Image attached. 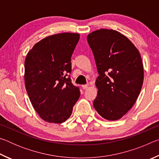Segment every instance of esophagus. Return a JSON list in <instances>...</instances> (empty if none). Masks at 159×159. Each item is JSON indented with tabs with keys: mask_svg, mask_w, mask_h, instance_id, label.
Segmentation results:
<instances>
[{
	"mask_svg": "<svg viewBox=\"0 0 159 159\" xmlns=\"http://www.w3.org/2000/svg\"><path fill=\"white\" fill-rule=\"evenodd\" d=\"M88 87V85H82V88H83V89H84V90L87 89Z\"/></svg>",
	"mask_w": 159,
	"mask_h": 159,
	"instance_id": "34e87169",
	"label": "esophagus"
}]
</instances>
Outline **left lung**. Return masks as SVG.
I'll return each mask as SVG.
<instances>
[{
    "mask_svg": "<svg viewBox=\"0 0 159 159\" xmlns=\"http://www.w3.org/2000/svg\"><path fill=\"white\" fill-rule=\"evenodd\" d=\"M99 76L93 106L102 117L116 120L134 105L144 80L143 64L138 50L127 37L112 29L88 34Z\"/></svg>",
    "mask_w": 159,
    "mask_h": 159,
    "instance_id": "obj_1",
    "label": "left lung"
}]
</instances>
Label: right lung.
Returning a JSON list of instances; mask_svg holds the SVG:
<instances>
[{
	"instance_id": "obj_1",
	"label": "right lung",
	"mask_w": 159,
	"mask_h": 159,
	"mask_svg": "<svg viewBox=\"0 0 159 159\" xmlns=\"http://www.w3.org/2000/svg\"><path fill=\"white\" fill-rule=\"evenodd\" d=\"M80 35L57 34L34 45L25 61L26 92L34 109L48 123H61L71 115L79 87L71 83V58Z\"/></svg>"
}]
</instances>
